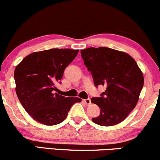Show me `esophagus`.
I'll list each match as a JSON object with an SVG mask.
<instances>
[{
    "mask_svg": "<svg viewBox=\"0 0 160 160\" xmlns=\"http://www.w3.org/2000/svg\"><path fill=\"white\" fill-rule=\"evenodd\" d=\"M83 101L84 102V103H85L86 105H90L91 103V99L90 98H88V99H83Z\"/></svg>",
    "mask_w": 160,
    "mask_h": 160,
    "instance_id": "esophagus-1",
    "label": "esophagus"
}]
</instances>
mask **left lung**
<instances>
[{
  "instance_id": "obj_1",
  "label": "left lung",
  "mask_w": 160,
  "mask_h": 160,
  "mask_svg": "<svg viewBox=\"0 0 160 160\" xmlns=\"http://www.w3.org/2000/svg\"><path fill=\"white\" fill-rule=\"evenodd\" d=\"M81 54L96 87H106L100 97L91 99L100 108L92 121L111 127L124 121L136 107L144 85L143 73L136 61L126 52L107 47H91L81 50Z\"/></svg>"
}]
</instances>
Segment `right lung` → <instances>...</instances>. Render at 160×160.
Here are the masks:
<instances>
[{
    "mask_svg": "<svg viewBox=\"0 0 160 160\" xmlns=\"http://www.w3.org/2000/svg\"><path fill=\"white\" fill-rule=\"evenodd\" d=\"M69 48L33 52L16 66V92L21 104L33 119L46 126L61 123L71 107L80 102L78 97H65L54 93L66 67L78 54Z\"/></svg>",
    "mask_w": 160,
    "mask_h": 160,
    "instance_id": "add662e5",
    "label": "right lung"
}]
</instances>
